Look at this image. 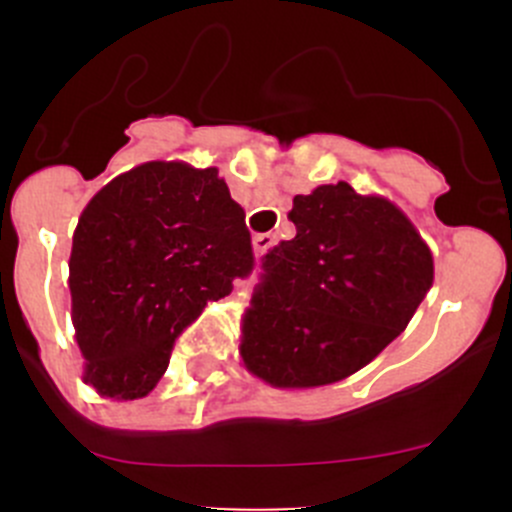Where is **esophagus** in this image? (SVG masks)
<instances>
[{
	"instance_id": "esophagus-1",
	"label": "esophagus",
	"mask_w": 512,
	"mask_h": 512,
	"mask_svg": "<svg viewBox=\"0 0 512 512\" xmlns=\"http://www.w3.org/2000/svg\"><path fill=\"white\" fill-rule=\"evenodd\" d=\"M272 245H275V235H272V232H260V235L252 237V247H255L257 257L265 255Z\"/></svg>"
}]
</instances>
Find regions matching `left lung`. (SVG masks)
I'll use <instances>...</instances> for the list:
<instances>
[{
  "instance_id": "1",
  "label": "left lung",
  "mask_w": 512,
  "mask_h": 512,
  "mask_svg": "<svg viewBox=\"0 0 512 512\" xmlns=\"http://www.w3.org/2000/svg\"><path fill=\"white\" fill-rule=\"evenodd\" d=\"M292 240L262 257L242 361L275 386H324L389 347L433 285V257L389 200L349 183L297 195Z\"/></svg>"
}]
</instances>
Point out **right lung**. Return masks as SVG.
I'll list each match as a JSON object with an SVG mask.
<instances>
[{"mask_svg": "<svg viewBox=\"0 0 512 512\" xmlns=\"http://www.w3.org/2000/svg\"><path fill=\"white\" fill-rule=\"evenodd\" d=\"M252 267L245 210L215 168L153 160L113 178L81 213L69 260L86 384L146 396L175 339Z\"/></svg>", "mask_w": 512, "mask_h": 512, "instance_id": "obj_1", "label": "right lung"}]
</instances>
